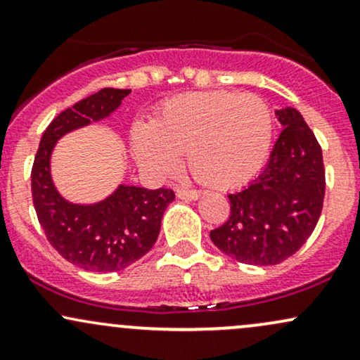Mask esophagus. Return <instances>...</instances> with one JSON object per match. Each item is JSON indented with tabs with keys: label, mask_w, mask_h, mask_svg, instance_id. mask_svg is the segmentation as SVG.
<instances>
[{
	"label": "esophagus",
	"mask_w": 360,
	"mask_h": 360,
	"mask_svg": "<svg viewBox=\"0 0 360 360\" xmlns=\"http://www.w3.org/2000/svg\"><path fill=\"white\" fill-rule=\"evenodd\" d=\"M177 198H181V200H189V201H194L200 198V191H196V189H184V188H177Z\"/></svg>",
	"instance_id": "esophagus-1"
}]
</instances>
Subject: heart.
Returning <instances> with one entry per match:
<instances>
[{
    "instance_id": "1",
    "label": "heart",
    "mask_w": 360,
    "mask_h": 360,
    "mask_svg": "<svg viewBox=\"0 0 360 360\" xmlns=\"http://www.w3.org/2000/svg\"><path fill=\"white\" fill-rule=\"evenodd\" d=\"M272 139V115L250 93L200 91L171 98L152 122L131 127V148L140 167L164 174L186 150L188 166L201 183L233 186L262 166Z\"/></svg>"
}]
</instances>
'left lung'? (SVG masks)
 <instances>
[{
    "label": "left lung",
    "instance_id": "left-lung-1",
    "mask_svg": "<svg viewBox=\"0 0 360 360\" xmlns=\"http://www.w3.org/2000/svg\"><path fill=\"white\" fill-rule=\"evenodd\" d=\"M276 117L284 128L266 167L229 194V220L210 232L223 254L252 266H276L296 254L323 208L325 167L315 134L298 110L288 106Z\"/></svg>",
    "mask_w": 360,
    "mask_h": 360
}]
</instances>
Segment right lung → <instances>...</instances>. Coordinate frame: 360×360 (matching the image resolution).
<instances>
[{
    "label": "right lung",
    "instance_id": "right-lung-1",
    "mask_svg": "<svg viewBox=\"0 0 360 360\" xmlns=\"http://www.w3.org/2000/svg\"><path fill=\"white\" fill-rule=\"evenodd\" d=\"M130 89L105 88L62 111L44 131L32 167V198L47 240L65 260L93 272H115L137 262L154 247L174 191L120 184L108 198L77 205L57 191L51 157L69 131L110 117Z\"/></svg>",
    "mask_w": 360,
    "mask_h": 360
}]
</instances>
